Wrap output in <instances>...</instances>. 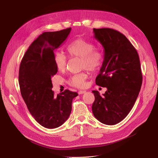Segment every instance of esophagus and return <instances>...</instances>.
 I'll use <instances>...</instances> for the list:
<instances>
[{
	"mask_svg": "<svg viewBox=\"0 0 158 158\" xmlns=\"http://www.w3.org/2000/svg\"><path fill=\"white\" fill-rule=\"evenodd\" d=\"M85 93H86V91H85V90H80V91H79V92H78V94H79V95L83 94H85Z\"/></svg>",
	"mask_w": 158,
	"mask_h": 158,
	"instance_id": "1",
	"label": "esophagus"
}]
</instances>
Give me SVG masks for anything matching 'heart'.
Segmentation results:
<instances>
[{"mask_svg": "<svg viewBox=\"0 0 158 158\" xmlns=\"http://www.w3.org/2000/svg\"><path fill=\"white\" fill-rule=\"evenodd\" d=\"M95 44L84 38H77L73 40L66 47V52L71 57H81V66L92 72L100 70L104 61V54L101 49L95 48ZM53 60L56 69L64 71L67 65V58L60 52L54 55ZM88 74L85 72L75 74L69 80V84L72 86L81 88L86 85Z\"/></svg>", "mask_w": 158, "mask_h": 158, "instance_id": "obj_1", "label": "heart"}]
</instances>
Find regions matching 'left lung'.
<instances>
[{"instance_id": "8db88e82", "label": "left lung", "mask_w": 158, "mask_h": 158, "mask_svg": "<svg viewBox=\"0 0 158 158\" xmlns=\"http://www.w3.org/2000/svg\"><path fill=\"white\" fill-rule=\"evenodd\" d=\"M95 38L104 49V61L95 79L96 85L107 88L100 95L92 91L94 117L106 125L125 118L133 107L142 84L138 54L121 32L110 28L94 29Z\"/></svg>"}]
</instances>
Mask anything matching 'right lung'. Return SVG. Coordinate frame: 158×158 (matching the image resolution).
<instances>
[{"mask_svg": "<svg viewBox=\"0 0 158 158\" xmlns=\"http://www.w3.org/2000/svg\"><path fill=\"white\" fill-rule=\"evenodd\" d=\"M71 27L45 32L29 46L19 69V82L27 108L41 126L48 129L61 126L72 111V102L77 93L65 89L54 95L52 77L57 72L54 63V51L67 38Z\"/></svg>", "mask_w": 158, "mask_h": 158, "instance_id": "1", "label": "right lung"}]
</instances>
